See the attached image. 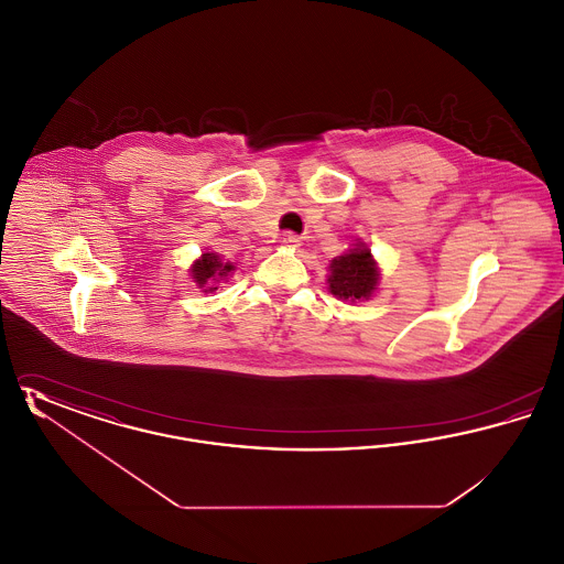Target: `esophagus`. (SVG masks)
<instances>
[{"mask_svg":"<svg viewBox=\"0 0 564 564\" xmlns=\"http://www.w3.org/2000/svg\"><path fill=\"white\" fill-rule=\"evenodd\" d=\"M281 242H285V245H294V247H297V245H300V237L294 235V232H285V235L281 237Z\"/></svg>","mask_w":564,"mask_h":564,"instance_id":"obj_1","label":"esophagus"}]
</instances>
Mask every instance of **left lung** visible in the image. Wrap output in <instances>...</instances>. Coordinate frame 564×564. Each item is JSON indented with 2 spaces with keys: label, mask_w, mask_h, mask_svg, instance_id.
I'll return each instance as SVG.
<instances>
[{
  "label": "left lung",
  "mask_w": 564,
  "mask_h": 564,
  "mask_svg": "<svg viewBox=\"0 0 564 564\" xmlns=\"http://www.w3.org/2000/svg\"><path fill=\"white\" fill-rule=\"evenodd\" d=\"M329 269V292L338 297L361 300L370 297L376 290L378 270L368 247L359 245L357 249L336 258Z\"/></svg>",
  "instance_id": "obj_1"
}]
</instances>
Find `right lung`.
I'll return each instance as SVG.
<instances>
[{
  "instance_id": "1",
  "label": "right lung",
  "mask_w": 564,
  "mask_h": 564,
  "mask_svg": "<svg viewBox=\"0 0 564 564\" xmlns=\"http://www.w3.org/2000/svg\"><path fill=\"white\" fill-rule=\"evenodd\" d=\"M230 270H235V267L224 264L215 253H203V258L196 260L192 267V279L198 283V288H205L209 281L226 279ZM214 290L217 288H209V292H214Z\"/></svg>"
}]
</instances>
